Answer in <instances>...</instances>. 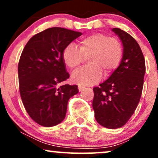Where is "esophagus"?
Segmentation results:
<instances>
[{
  "mask_svg": "<svg viewBox=\"0 0 158 158\" xmlns=\"http://www.w3.org/2000/svg\"><path fill=\"white\" fill-rule=\"evenodd\" d=\"M85 89V88L83 87V86H81V85H79L78 86V90H79L80 92L83 91V90H84Z\"/></svg>",
  "mask_w": 158,
  "mask_h": 158,
  "instance_id": "obj_1",
  "label": "esophagus"
}]
</instances>
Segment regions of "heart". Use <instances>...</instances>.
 <instances>
[{
	"label": "heart",
	"mask_w": 158,
	"mask_h": 158,
	"mask_svg": "<svg viewBox=\"0 0 158 158\" xmlns=\"http://www.w3.org/2000/svg\"><path fill=\"white\" fill-rule=\"evenodd\" d=\"M123 55L120 41L106 34L96 33L82 38L78 49L73 44L65 47L62 52V60L68 68L75 70L84 57H88L89 65L73 73V83L83 86L94 85L102 77L103 71L109 75L119 64Z\"/></svg>",
	"instance_id": "obj_1"
}]
</instances>
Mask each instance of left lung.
Returning a JSON list of instances; mask_svg holds the SVG:
<instances>
[{
    "label": "left lung",
    "mask_w": 158,
    "mask_h": 158,
    "mask_svg": "<svg viewBox=\"0 0 158 158\" xmlns=\"http://www.w3.org/2000/svg\"><path fill=\"white\" fill-rule=\"evenodd\" d=\"M122 41L124 50L119 66L108 80L94 88L95 118L101 126L117 129L128 122L141 97L145 60L139 45L130 34L112 29Z\"/></svg>",
    "instance_id": "obj_1"
}]
</instances>
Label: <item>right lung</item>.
Wrapping results in <instances>:
<instances>
[{"instance_id":"add662e5","label":"right lung","mask_w":158,"mask_h":158,"mask_svg":"<svg viewBox=\"0 0 158 158\" xmlns=\"http://www.w3.org/2000/svg\"><path fill=\"white\" fill-rule=\"evenodd\" d=\"M81 35L64 28H49L32 36L21 53L18 65L21 100L30 117L41 126L61 123L69 99L78 93L76 85H58L70 77L62 52Z\"/></svg>"}]
</instances>
